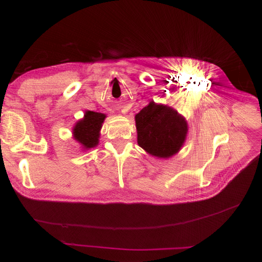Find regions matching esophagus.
I'll return each mask as SVG.
<instances>
[{
  "label": "esophagus",
  "instance_id": "obj_1",
  "mask_svg": "<svg viewBox=\"0 0 262 262\" xmlns=\"http://www.w3.org/2000/svg\"><path fill=\"white\" fill-rule=\"evenodd\" d=\"M121 113H122V114H125V113H128V108H125V107H123V108H122V110H121Z\"/></svg>",
  "mask_w": 262,
  "mask_h": 262
}]
</instances>
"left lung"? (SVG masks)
<instances>
[{
    "mask_svg": "<svg viewBox=\"0 0 262 262\" xmlns=\"http://www.w3.org/2000/svg\"><path fill=\"white\" fill-rule=\"evenodd\" d=\"M136 126L139 146L147 154L164 160L179 152L188 134L184 116L172 107L153 100L136 115Z\"/></svg>",
    "mask_w": 262,
    "mask_h": 262,
    "instance_id": "obj_1",
    "label": "left lung"
}]
</instances>
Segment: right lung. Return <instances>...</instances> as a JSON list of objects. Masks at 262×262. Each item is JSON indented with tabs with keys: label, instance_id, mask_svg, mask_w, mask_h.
Listing matches in <instances>:
<instances>
[{
	"label": "right lung",
	"instance_id": "1",
	"mask_svg": "<svg viewBox=\"0 0 262 262\" xmlns=\"http://www.w3.org/2000/svg\"><path fill=\"white\" fill-rule=\"evenodd\" d=\"M106 117L105 114L86 110L84 117L74 124L72 129L73 139L81 145L83 150L98 145L100 130Z\"/></svg>",
	"mask_w": 262,
	"mask_h": 262
}]
</instances>
